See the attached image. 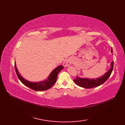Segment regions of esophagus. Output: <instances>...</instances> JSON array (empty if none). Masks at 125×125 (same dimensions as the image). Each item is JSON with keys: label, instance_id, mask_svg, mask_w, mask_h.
<instances>
[{"label": "esophagus", "instance_id": "esophagus-1", "mask_svg": "<svg viewBox=\"0 0 125 125\" xmlns=\"http://www.w3.org/2000/svg\"><path fill=\"white\" fill-rule=\"evenodd\" d=\"M71 63H72L71 60L70 59H67L65 60L63 62V66L65 67H67L68 66H70L71 64Z\"/></svg>", "mask_w": 125, "mask_h": 125}]
</instances>
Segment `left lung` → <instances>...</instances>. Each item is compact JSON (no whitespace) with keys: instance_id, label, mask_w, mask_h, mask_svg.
I'll return each instance as SVG.
<instances>
[{"instance_id":"obj_1","label":"left lung","mask_w":125,"mask_h":125,"mask_svg":"<svg viewBox=\"0 0 125 125\" xmlns=\"http://www.w3.org/2000/svg\"><path fill=\"white\" fill-rule=\"evenodd\" d=\"M111 52L112 53L113 52L112 48H111ZM113 66H114V62H112L111 63L110 69L101 77L95 79H88L81 78L77 76L73 81L77 85L85 89H91L99 86L104 83L110 76L113 69Z\"/></svg>"}]
</instances>
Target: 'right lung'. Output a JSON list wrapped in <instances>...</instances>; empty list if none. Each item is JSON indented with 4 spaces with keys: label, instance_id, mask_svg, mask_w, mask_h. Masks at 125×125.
<instances>
[{
    "label": "right lung",
    "instance_id": "right-lung-1",
    "mask_svg": "<svg viewBox=\"0 0 125 125\" xmlns=\"http://www.w3.org/2000/svg\"><path fill=\"white\" fill-rule=\"evenodd\" d=\"M14 68L19 79L24 85L36 91H43L50 89L55 83L57 79V75L59 72L63 68V67L62 66H59L56 67L49 75L46 80L38 82H30L25 80L24 78L22 77L19 73L16 62H14Z\"/></svg>",
    "mask_w": 125,
    "mask_h": 125
}]
</instances>
